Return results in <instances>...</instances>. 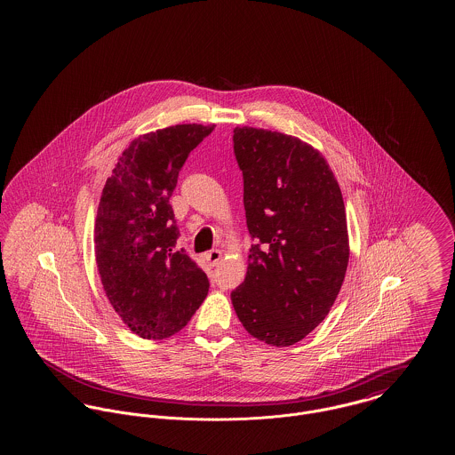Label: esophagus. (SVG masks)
<instances>
[{"mask_svg":"<svg viewBox=\"0 0 455 455\" xmlns=\"http://www.w3.org/2000/svg\"><path fill=\"white\" fill-rule=\"evenodd\" d=\"M221 251H218V249H215V251H210L208 254H206V259H208V262L212 264V266H217L218 262H220V259H221Z\"/></svg>","mask_w":455,"mask_h":455,"instance_id":"1","label":"esophagus"}]
</instances>
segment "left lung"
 <instances>
[{
  "label": "left lung",
  "mask_w": 455,
  "mask_h": 455,
  "mask_svg": "<svg viewBox=\"0 0 455 455\" xmlns=\"http://www.w3.org/2000/svg\"><path fill=\"white\" fill-rule=\"evenodd\" d=\"M234 150L256 243L232 305L252 338L291 347L324 321L345 282L343 195L323 153L297 136L237 126Z\"/></svg>",
  "instance_id": "left-lung-1"
}]
</instances>
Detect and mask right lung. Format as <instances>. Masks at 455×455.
Listing matches in <instances>:
<instances>
[{
  "mask_svg": "<svg viewBox=\"0 0 455 455\" xmlns=\"http://www.w3.org/2000/svg\"><path fill=\"white\" fill-rule=\"evenodd\" d=\"M215 124H177L140 134L119 155L95 218V260L112 308L143 339L186 327L210 282L182 249L172 196L188 155Z\"/></svg>",
  "mask_w": 455,
  "mask_h": 455,
  "instance_id": "right-lung-1",
  "label": "right lung"
}]
</instances>
